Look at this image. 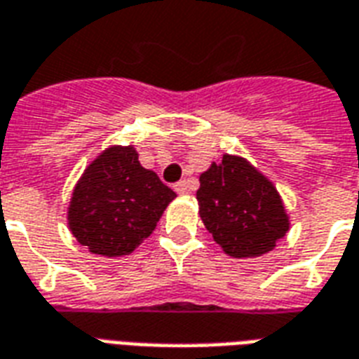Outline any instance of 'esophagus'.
Listing matches in <instances>:
<instances>
[{"mask_svg": "<svg viewBox=\"0 0 359 359\" xmlns=\"http://www.w3.org/2000/svg\"><path fill=\"white\" fill-rule=\"evenodd\" d=\"M175 192L180 194V196H184V194L190 192V187H188L187 180H180V182H177V184H175Z\"/></svg>", "mask_w": 359, "mask_h": 359, "instance_id": "34e87169", "label": "esophagus"}]
</instances>
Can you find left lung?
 <instances>
[{
	"label": "left lung",
	"instance_id": "obj_1",
	"mask_svg": "<svg viewBox=\"0 0 359 359\" xmlns=\"http://www.w3.org/2000/svg\"><path fill=\"white\" fill-rule=\"evenodd\" d=\"M196 198L205 228L233 259L261 257L289 232L280 192L240 156L224 154L201 172Z\"/></svg>",
	"mask_w": 359,
	"mask_h": 359
}]
</instances>
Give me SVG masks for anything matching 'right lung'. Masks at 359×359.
Returning a JSON list of instances; mask_svg holds the SVG:
<instances>
[{
    "label": "right lung",
    "mask_w": 359,
    "mask_h": 359,
    "mask_svg": "<svg viewBox=\"0 0 359 359\" xmlns=\"http://www.w3.org/2000/svg\"><path fill=\"white\" fill-rule=\"evenodd\" d=\"M177 198L133 146H110L93 159L72 192L68 226L93 255L123 257L154 232Z\"/></svg>",
    "instance_id": "obj_1"
}]
</instances>
